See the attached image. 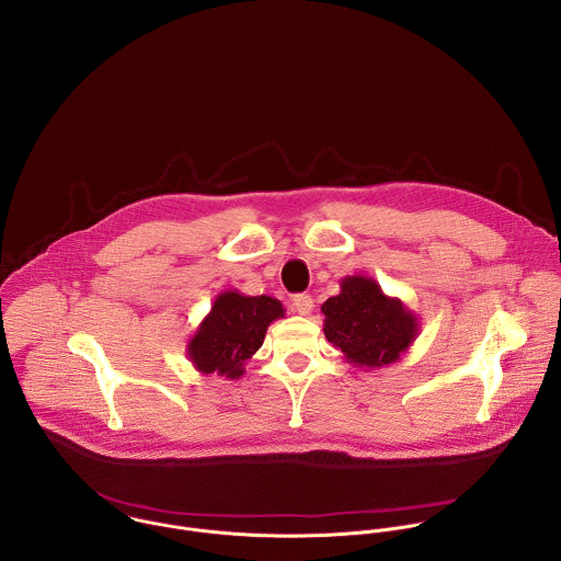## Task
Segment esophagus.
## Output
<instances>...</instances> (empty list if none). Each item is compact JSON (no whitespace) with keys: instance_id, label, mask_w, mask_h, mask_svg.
Returning <instances> with one entry per match:
<instances>
[{"instance_id":"esophagus-1","label":"esophagus","mask_w":561,"mask_h":561,"mask_svg":"<svg viewBox=\"0 0 561 561\" xmlns=\"http://www.w3.org/2000/svg\"><path fill=\"white\" fill-rule=\"evenodd\" d=\"M294 309L300 313V316H311L313 311V298L309 294H298L294 296Z\"/></svg>"}]
</instances>
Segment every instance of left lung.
Returning a JSON list of instances; mask_svg holds the SVG:
<instances>
[{
  "label": "left lung",
  "mask_w": 561,
  "mask_h": 561,
  "mask_svg": "<svg viewBox=\"0 0 561 561\" xmlns=\"http://www.w3.org/2000/svg\"><path fill=\"white\" fill-rule=\"evenodd\" d=\"M323 334L343 358L365 371L398 363L419 334V320L369 276L341 278L339 296L321 305Z\"/></svg>",
  "instance_id": "8db88e82"
}]
</instances>
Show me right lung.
Returning a JSON list of instances; mask_svg holds the SVG:
<instances>
[{"label":"right lung","instance_id":"right-lung-1","mask_svg":"<svg viewBox=\"0 0 561 561\" xmlns=\"http://www.w3.org/2000/svg\"><path fill=\"white\" fill-rule=\"evenodd\" d=\"M280 318L283 302L272 296L222 291L187 341L185 354L196 371L238 380L245 360L263 345L267 325Z\"/></svg>","mask_w":561,"mask_h":561}]
</instances>
